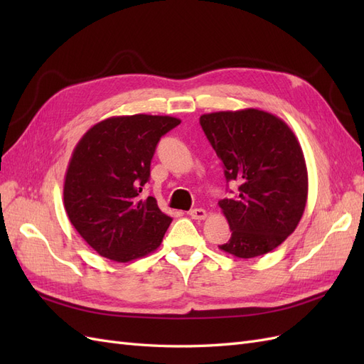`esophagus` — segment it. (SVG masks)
Listing matches in <instances>:
<instances>
[{"instance_id":"esophagus-1","label":"esophagus","mask_w":364,"mask_h":364,"mask_svg":"<svg viewBox=\"0 0 364 364\" xmlns=\"http://www.w3.org/2000/svg\"><path fill=\"white\" fill-rule=\"evenodd\" d=\"M206 211L203 208H194L190 211V217L194 218V220H205L206 218Z\"/></svg>"}]
</instances>
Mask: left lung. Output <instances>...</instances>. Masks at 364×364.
Returning a JSON list of instances; mask_svg holds the SVG:
<instances>
[{
    "label": "left lung",
    "mask_w": 364,
    "mask_h": 364,
    "mask_svg": "<svg viewBox=\"0 0 364 364\" xmlns=\"http://www.w3.org/2000/svg\"><path fill=\"white\" fill-rule=\"evenodd\" d=\"M200 126L226 181L238 183L232 199L218 202L232 230L218 249L245 259L272 252L305 211L308 173L299 141L285 121L253 107L203 114Z\"/></svg>",
    "instance_id": "8db88e82"
}]
</instances>
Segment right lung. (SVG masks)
<instances>
[{
    "mask_svg": "<svg viewBox=\"0 0 364 364\" xmlns=\"http://www.w3.org/2000/svg\"><path fill=\"white\" fill-rule=\"evenodd\" d=\"M181 124L168 115L111 117L77 142L63 182L71 225L98 255L129 262L156 250L171 217L139 193L162 135Z\"/></svg>",
    "mask_w": 364,
    "mask_h": 364,
    "instance_id": "1",
    "label": "right lung"
}]
</instances>
